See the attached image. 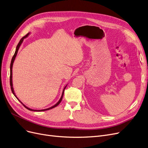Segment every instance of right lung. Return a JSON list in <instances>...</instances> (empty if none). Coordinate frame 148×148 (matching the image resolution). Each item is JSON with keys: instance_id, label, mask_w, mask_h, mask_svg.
Returning <instances> with one entry per match:
<instances>
[{"instance_id": "obj_1", "label": "right lung", "mask_w": 148, "mask_h": 148, "mask_svg": "<svg viewBox=\"0 0 148 148\" xmlns=\"http://www.w3.org/2000/svg\"><path fill=\"white\" fill-rule=\"evenodd\" d=\"M29 34H30V33H28L26 36H25L24 37H23L21 38V39L20 40V41H19V42H18V45H17V47H16V49L15 53H14V54L13 57H12V60H11V65H10V86H11V91H12V94H14V95L15 96V97H16L18 100V101H20V102L21 103H22V105H23L25 108H26L27 109H28V110H29V111H47V110H51V109H53V108H54L56 107L57 106H58V105L60 104V103L61 102V101H62V98H63V94H64V91H65V89L66 87L67 86V85L65 86V88H64V89H63V92H62V94L61 97H60V100L58 101V102H57L56 104H55V105H53V106H51V107H50V108H47V109H44V110H33V109H31V108H29L27 107V106H25V105L23 103H22L20 100H19V99L17 98V97L16 95V94H15V92H14V91L13 85H12V65H13V63H14V60H15V59H16V56H17V54L18 50L19 48H20V47H21V44L22 43V42H23V40L25 39V38H27V37Z\"/></svg>"}]
</instances>
